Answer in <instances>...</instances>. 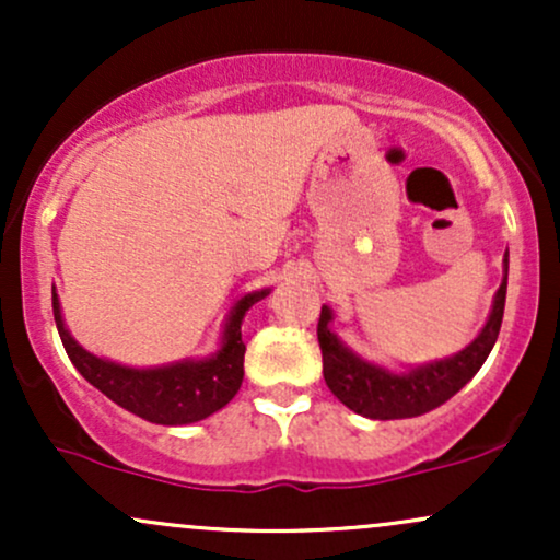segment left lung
I'll return each mask as SVG.
<instances>
[{"mask_svg":"<svg viewBox=\"0 0 560 560\" xmlns=\"http://www.w3.org/2000/svg\"><path fill=\"white\" fill-rule=\"evenodd\" d=\"M505 273L503 284L494 292L490 318L485 329L466 350L455 352L445 361H434L419 369H410L405 374H392L389 369L374 365L358 358L350 347L339 342V337L329 329L331 307H320L318 318V345L324 355V378L326 387L334 392L339 402L365 419H413V416L429 413L447 402L460 387L471 382L474 374L492 352L494 339L500 334L505 311V289H508V255L503 260Z\"/></svg>","mask_w":560,"mask_h":560,"instance_id":"1","label":"left lung"}]
</instances>
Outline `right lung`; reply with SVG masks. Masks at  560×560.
<instances>
[{
	"instance_id": "right-lung-1",
	"label": "right lung",
	"mask_w": 560,
	"mask_h": 560,
	"mask_svg": "<svg viewBox=\"0 0 560 560\" xmlns=\"http://www.w3.org/2000/svg\"><path fill=\"white\" fill-rule=\"evenodd\" d=\"M271 289L249 292L236 302L221 337V350L202 361H178L158 369H128V365L105 361L86 352L70 337L60 313V300L52 287L55 324L60 331L70 363L81 371L89 384L110 397L120 408L131 410L139 419L163 423V427H184L213 416L231 402L244 378V347L242 318L255 302L266 298Z\"/></svg>"
}]
</instances>
